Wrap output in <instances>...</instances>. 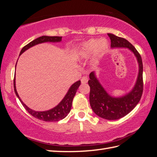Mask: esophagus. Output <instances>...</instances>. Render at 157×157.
Masks as SVG:
<instances>
[{"mask_svg":"<svg viewBox=\"0 0 157 157\" xmlns=\"http://www.w3.org/2000/svg\"><path fill=\"white\" fill-rule=\"evenodd\" d=\"M88 81V78L87 76H84L81 79V82L82 84H86V83H87Z\"/></svg>","mask_w":157,"mask_h":157,"instance_id":"obj_1","label":"esophagus"}]
</instances>
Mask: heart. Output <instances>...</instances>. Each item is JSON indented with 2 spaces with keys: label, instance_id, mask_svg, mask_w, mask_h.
I'll return each mask as SVG.
<instances>
[{
  "label": "heart",
  "instance_id": "obj_1",
  "mask_svg": "<svg viewBox=\"0 0 157 157\" xmlns=\"http://www.w3.org/2000/svg\"><path fill=\"white\" fill-rule=\"evenodd\" d=\"M109 47V44L106 40L90 39L82 44L78 51L79 57L87 58L95 52L97 56H101Z\"/></svg>",
  "mask_w": 157,
  "mask_h": 157
}]
</instances>
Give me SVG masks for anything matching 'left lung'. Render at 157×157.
Returning <instances> with one entry per match:
<instances>
[{"label":"left lung","instance_id":"obj_1","mask_svg":"<svg viewBox=\"0 0 157 157\" xmlns=\"http://www.w3.org/2000/svg\"><path fill=\"white\" fill-rule=\"evenodd\" d=\"M108 36L111 39V48H128L134 53L139 63V73L134 88L128 94L120 98H113L109 95L98 82L94 72L90 73V104L93 111L100 117L116 120L128 115L140 101L144 87L143 65L140 55L131 43L112 34H108Z\"/></svg>","mask_w":157,"mask_h":157}]
</instances>
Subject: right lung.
Listing matches in <instances>:
<instances>
[{
    "label": "right lung",
    "instance_id": "add662e5",
    "mask_svg": "<svg viewBox=\"0 0 157 157\" xmlns=\"http://www.w3.org/2000/svg\"><path fill=\"white\" fill-rule=\"evenodd\" d=\"M61 38L62 37H60V36H41V37H39L38 38L35 39L34 40L32 41L27 45H25L24 47L21 49L19 55H21L23 52L25 51L26 50H28V48L32 47L33 46L36 45L38 44H40V43L46 42H60L61 41ZM80 84H81L80 81H78L76 82L75 84H73L71 86V88H69V91L67 92V94L65 95L64 98H63L62 100V101L60 102L57 106H56L55 108L49 110V111L40 112V111H33V110L28 108V106L22 102V101L20 99L19 96L17 94V92L16 90L15 76L14 77V80H13V85H14V90L15 92V94L19 99L20 102H21L23 107L25 108V109L29 113V114L34 117L40 120H42V121H46V122L58 121L59 120H61L63 119H64L65 117H66L67 115L69 114L70 111H71L73 98H74V96L76 94V92L78 90L79 86Z\"/></svg>",
    "mask_w": 157,
    "mask_h": 157
}]
</instances>
